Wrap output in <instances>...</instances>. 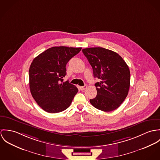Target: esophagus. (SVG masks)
I'll use <instances>...</instances> for the list:
<instances>
[{"mask_svg":"<svg viewBox=\"0 0 160 160\" xmlns=\"http://www.w3.org/2000/svg\"><path fill=\"white\" fill-rule=\"evenodd\" d=\"M87 88V85H85V86H83V87H80V90H82V91H83V90H85V89Z\"/></svg>","mask_w":160,"mask_h":160,"instance_id":"obj_1","label":"esophagus"}]
</instances>
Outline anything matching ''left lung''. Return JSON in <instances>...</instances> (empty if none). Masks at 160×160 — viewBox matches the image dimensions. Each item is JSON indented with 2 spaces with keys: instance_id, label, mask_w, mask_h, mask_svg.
Masks as SVG:
<instances>
[{
  "instance_id": "8db88e82",
  "label": "left lung",
  "mask_w": 160,
  "mask_h": 160,
  "mask_svg": "<svg viewBox=\"0 0 160 160\" xmlns=\"http://www.w3.org/2000/svg\"><path fill=\"white\" fill-rule=\"evenodd\" d=\"M82 52L92 68L94 77L100 79L95 83L97 95L90 103L104 112L117 109L128 96L130 87L128 65L118 54L102 47L85 48Z\"/></svg>"
}]
</instances>
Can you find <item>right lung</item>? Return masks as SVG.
<instances>
[{
  "label": "right lung",
  "mask_w": 160,
  "mask_h": 160,
  "mask_svg": "<svg viewBox=\"0 0 160 160\" xmlns=\"http://www.w3.org/2000/svg\"><path fill=\"white\" fill-rule=\"evenodd\" d=\"M82 48L53 47L38 55L29 68V88L37 104L48 113L61 112L70 106L78 88L63 82L66 66Z\"/></svg>",
  "instance_id": "obj_1"
}]
</instances>
